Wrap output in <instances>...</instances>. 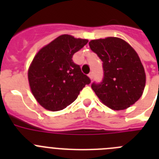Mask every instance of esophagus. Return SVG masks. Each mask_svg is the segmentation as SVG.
Listing matches in <instances>:
<instances>
[{"mask_svg": "<svg viewBox=\"0 0 159 159\" xmlns=\"http://www.w3.org/2000/svg\"><path fill=\"white\" fill-rule=\"evenodd\" d=\"M93 72H90L89 74H88V77H89L90 79H91V80H92V79H93Z\"/></svg>", "mask_w": 159, "mask_h": 159, "instance_id": "34e87169", "label": "esophagus"}]
</instances>
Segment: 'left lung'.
Segmentation results:
<instances>
[{
  "label": "left lung",
  "mask_w": 159,
  "mask_h": 159,
  "mask_svg": "<svg viewBox=\"0 0 159 159\" xmlns=\"http://www.w3.org/2000/svg\"><path fill=\"white\" fill-rule=\"evenodd\" d=\"M89 46L102 61L104 72L101 84H92L95 95L112 110H125L134 104L146 85L145 70L135 50L114 36L92 40Z\"/></svg>",
  "instance_id": "8db88e82"
}]
</instances>
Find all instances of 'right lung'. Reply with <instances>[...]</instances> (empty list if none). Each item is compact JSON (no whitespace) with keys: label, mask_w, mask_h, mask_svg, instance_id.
Here are the masks:
<instances>
[{"label":"right lung","mask_w":159,"mask_h":159,"mask_svg":"<svg viewBox=\"0 0 159 159\" xmlns=\"http://www.w3.org/2000/svg\"><path fill=\"white\" fill-rule=\"evenodd\" d=\"M88 42L86 39L64 34L36 54L29 67L28 79L32 95L44 109L63 110L90 84V79L71 59Z\"/></svg>","instance_id":"obj_1"}]
</instances>
